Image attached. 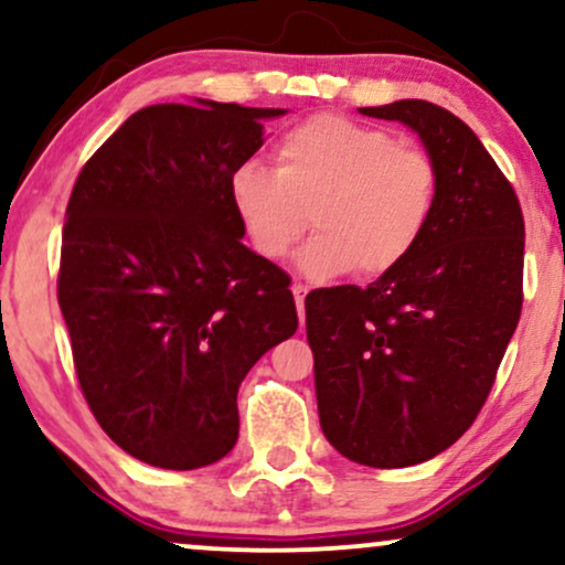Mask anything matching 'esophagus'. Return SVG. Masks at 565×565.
Instances as JSON below:
<instances>
[{"label": "esophagus", "instance_id": "1", "mask_svg": "<svg viewBox=\"0 0 565 565\" xmlns=\"http://www.w3.org/2000/svg\"><path fill=\"white\" fill-rule=\"evenodd\" d=\"M291 295H295L297 312H300V326H305V295H308V287H305V284H295V287H291Z\"/></svg>", "mask_w": 565, "mask_h": 565}]
</instances>
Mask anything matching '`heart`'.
I'll return each mask as SVG.
<instances>
[{
    "instance_id": "obj_1",
    "label": "heart",
    "mask_w": 565,
    "mask_h": 565,
    "mask_svg": "<svg viewBox=\"0 0 565 565\" xmlns=\"http://www.w3.org/2000/svg\"><path fill=\"white\" fill-rule=\"evenodd\" d=\"M276 171L244 162L231 202L255 253L287 257L312 223L300 265L312 278L399 268L429 228L439 196L437 160L382 126L310 115L274 149Z\"/></svg>"
}]
</instances>
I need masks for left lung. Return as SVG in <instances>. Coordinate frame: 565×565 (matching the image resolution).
I'll return each mask as SVG.
<instances>
[{
	"label": "left lung",
	"mask_w": 565,
	"mask_h": 565,
	"mask_svg": "<svg viewBox=\"0 0 565 565\" xmlns=\"http://www.w3.org/2000/svg\"><path fill=\"white\" fill-rule=\"evenodd\" d=\"M399 120L437 160L439 196L411 257L365 289L305 300L318 416L344 458L424 463L484 407L523 305V213L513 183L458 115L424 99L360 107Z\"/></svg>",
	"instance_id": "8db88e82"
}]
</instances>
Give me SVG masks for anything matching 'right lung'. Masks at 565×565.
I'll list each match as a JSON object with an SVG mask.
<instances>
[{"mask_svg": "<svg viewBox=\"0 0 565 565\" xmlns=\"http://www.w3.org/2000/svg\"><path fill=\"white\" fill-rule=\"evenodd\" d=\"M236 102L149 105L81 168L57 302L88 411L149 466L192 471L239 437L236 392L297 331L291 278L242 244L231 175L265 118Z\"/></svg>", "mask_w": 565, "mask_h": 565, "instance_id": "right-lung-1", "label": "right lung"}]
</instances>
